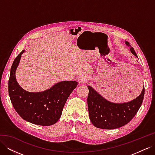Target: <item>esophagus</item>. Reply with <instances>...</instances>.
<instances>
[{
    "instance_id": "34e87169",
    "label": "esophagus",
    "mask_w": 155,
    "mask_h": 155,
    "mask_svg": "<svg viewBox=\"0 0 155 155\" xmlns=\"http://www.w3.org/2000/svg\"><path fill=\"white\" fill-rule=\"evenodd\" d=\"M88 81V78L85 76H81L78 79V82L79 83H81V84H83V83H85L86 82Z\"/></svg>"
}]
</instances>
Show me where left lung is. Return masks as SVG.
Returning <instances> with one entry per match:
<instances>
[{"label":"left lung","instance_id":"left-lung-1","mask_svg":"<svg viewBox=\"0 0 155 155\" xmlns=\"http://www.w3.org/2000/svg\"><path fill=\"white\" fill-rule=\"evenodd\" d=\"M134 55L138 58L134 48L129 42L125 41ZM88 95L87 104L89 118L96 127L103 129H114L121 127L133 118L141 107L145 89L135 99L128 102L114 103L109 101L96 91L92 87L88 85Z\"/></svg>","mask_w":155,"mask_h":155}]
</instances>
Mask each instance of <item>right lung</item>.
<instances>
[{
  "mask_svg": "<svg viewBox=\"0 0 155 155\" xmlns=\"http://www.w3.org/2000/svg\"><path fill=\"white\" fill-rule=\"evenodd\" d=\"M24 52L23 50L17 56L10 70L8 92L12 105L18 115L28 122L43 126L53 125L59 120L65 103L77 87L78 82L60 81L47 90L38 92L24 90L15 77L17 68Z\"/></svg>",
  "mask_w": 155,
  "mask_h": 155,
  "instance_id": "right-lung-1",
  "label": "right lung"
}]
</instances>
